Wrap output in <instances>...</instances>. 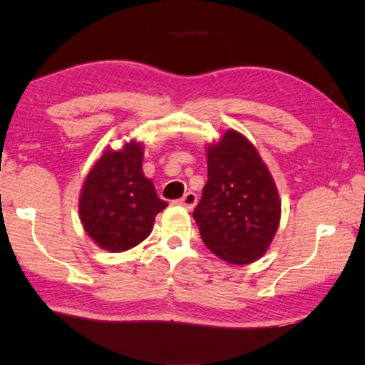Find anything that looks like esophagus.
Instances as JSON below:
<instances>
[{
    "mask_svg": "<svg viewBox=\"0 0 365 365\" xmlns=\"http://www.w3.org/2000/svg\"><path fill=\"white\" fill-rule=\"evenodd\" d=\"M177 202L187 209H193L197 202V196L193 193V191H188V193H185Z\"/></svg>",
    "mask_w": 365,
    "mask_h": 365,
    "instance_id": "1",
    "label": "esophagus"
}]
</instances>
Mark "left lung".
Segmentation results:
<instances>
[{
  "mask_svg": "<svg viewBox=\"0 0 365 365\" xmlns=\"http://www.w3.org/2000/svg\"><path fill=\"white\" fill-rule=\"evenodd\" d=\"M207 182L193 217L209 251L246 265L265 255L280 224L279 190L257 148L237 130L206 145Z\"/></svg>",
  "mask_w": 365,
  "mask_h": 365,
  "instance_id": "left-lung-1",
  "label": "left lung"
}]
</instances>
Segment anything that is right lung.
Instances as JSON below:
<instances>
[{"mask_svg":"<svg viewBox=\"0 0 365 365\" xmlns=\"http://www.w3.org/2000/svg\"><path fill=\"white\" fill-rule=\"evenodd\" d=\"M143 143L137 140L120 150L108 148L85 177L78 197L80 222L101 250L122 252L140 245L168 206L143 174Z\"/></svg>","mask_w":365,"mask_h":365,"instance_id":"obj_1","label":"right lung"}]
</instances>
